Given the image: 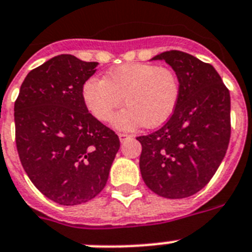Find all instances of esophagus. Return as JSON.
<instances>
[{"mask_svg": "<svg viewBox=\"0 0 252 252\" xmlns=\"http://www.w3.org/2000/svg\"><path fill=\"white\" fill-rule=\"evenodd\" d=\"M130 134H126V133H119V140L122 141V142H124L126 140H128V138H130Z\"/></svg>", "mask_w": 252, "mask_h": 252, "instance_id": "34e87169", "label": "esophagus"}]
</instances>
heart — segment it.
I'll list each match as a JSON object with an SVG mask.
<instances>
[{
  "label": "heart",
  "instance_id": "1",
  "mask_svg": "<svg viewBox=\"0 0 252 252\" xmlns=\"http://www.w3.org/2000/svg\"><path fill=\"white\" fill-rule=\"evenodd\" d=\"M179 98L176 73L153 63L122 64L108 71L105 79L91 77L83 85L84 103L101 122H110L126 101L128 107L114 122L119 129L160 126L171 118Z\"/></svg>",
  "mask_w": 252,
  "mask_h": 252
}]
</instances>
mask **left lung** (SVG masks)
<instances>
[{
    "label": "left lung",
    "mask_w": 252,
    "mask_h": 252,
    "mask_svg": "<svg viewBox=\"0 0 252 252\" xmlns=\"http://www.w3.org/2000/svg\"><path fill=\"white\" fill-rule=\"evenodd\" d=\"M176 72L180 98L172 116L158 130L137 137L145 184L160 197L180 199L210 183L230 140V94L218 71L179 50L155 55Z\"/></svg>",
    "instance_id": "1"
}]
</instances>
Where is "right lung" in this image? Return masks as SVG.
<instances>
[{
    "label": "right lung",
    "instance_id": "right-lung-1",
    "mask_svg": "<svg viewBox=\"0 0 252 252\" xmlns=\"http://www.w3.org/2000/svg\"><path fill=\"white\" fill-rule=\"evenodd\" d=\"M97 66L57 55L27 75L14 106L20 163L41 193L63 206L101 193L120 147L84 103L83 85Z\"/></svg>",
    "mask_w": 252,
    "mask_h": 252
}]
</instances>
